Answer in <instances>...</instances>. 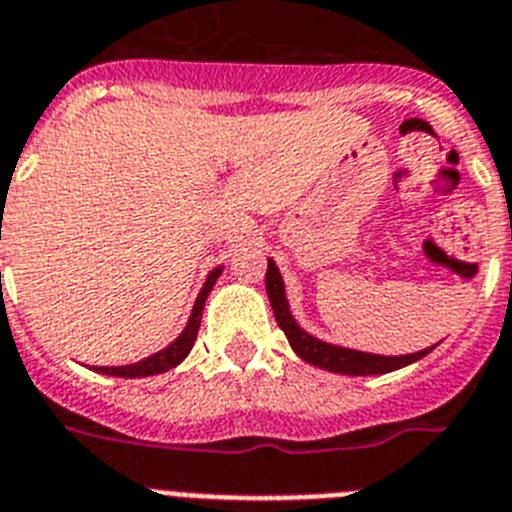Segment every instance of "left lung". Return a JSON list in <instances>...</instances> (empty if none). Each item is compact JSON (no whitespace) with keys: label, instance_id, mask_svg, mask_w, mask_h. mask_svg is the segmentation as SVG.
<instances>
[{"label":"left lung","instance_id":"left-lung-1","mask_svg":"<svg viewBox=\"0 0 512 512\" xmlns=\"http://www.w3.org/2000/svg\"><path fill=\"white\" fill-rule=\"evenodd\" d=\"M266 295H269V303H272L274 318H277L279 329L285 331L287 342H290L292 352L305 360L308 365H316L321 370H329V373L339 375H383L393 373V370L406 368L412 362L422 360L435 349V344L427 349H419L412 355H373V352H360V349L339 347V344L323 342L318 336L308 334V331L295 321L292 316L290 303H287L285 292V279L279 274L274 259H269L266 266Z\"/></svg>","mask_w":512,"mask_h":512}]
</instances>
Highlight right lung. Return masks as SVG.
<instances>
[{"mask_svg": "<svg viewBox=\"0 0 512 512\" xmlns=\"http://www.w3.org/2000/svg\"><path fill=\"white\" fill-rule=\"evenodd\" d=\"M222 269H225V266H214L212 272L207 274V282L202 285V292L196 295V303H194V308H191L189 321H186V326H183L181 334H178L176 339L168 344V347L160 349V352H155V355L144 357V360L131 362V365H119V368H93L95 373L116 375V378H147V375H160V373H165V370L181 365V362L189 357L191 347H194L196 334H199V323H202L204 303H207L212 287L217 285V279H220Z\"/></svg>", "mask_w": 512, "mask_h": 512, "instance_id": "add662e5", "label": "right lung"}]
</instances>
